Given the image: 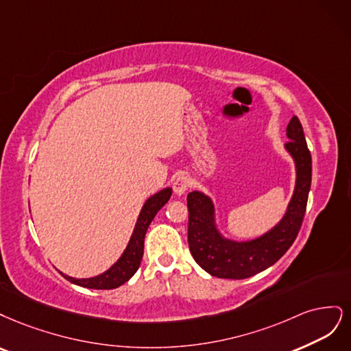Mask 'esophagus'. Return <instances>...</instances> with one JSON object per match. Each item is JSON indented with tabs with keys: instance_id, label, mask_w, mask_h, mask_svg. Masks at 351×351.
<instances>
[{
	"instance_id": "esophagus-1",
	"label": "esophagus",
	"mask_w": 351,
	"mask_h": 351,
	"mask_svg": "<svg viewBox=\"0 0 351 351\" xmlns=\"http://www.w3.org/2000/svg\"><path fill=\"white\" fill-rule=\"evenodd\" d=\"M189 185H191V180H189L188 176H185V175L176 176L175 180H173V191H175V194H176V195H182L184 192L189 188Z\"/></svg>"
}]
</instances>
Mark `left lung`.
Masks as SVG:
<instances>
[{
	"mask_svg": "<svg viewBox=\"0 0 351 351\" xmlns=\"http://www.w3.org/2000/svg\"><path fill=\"white\" fill-rule=\"evenodd\" d=\"M286 150L296 163V186L285 217L276 228L247 242L226 239L214 223L211 199L198 191L188 194V245L197 264L219 278L242 280L267 269L295 242L306 211L312 180V157L302 123L293 117L287 125Z\"/></svg>",
	"mask_w": 351,
	"mask_h": 351,
	"instance_id": "8db88e82",
	"label": "left lung"
}]
</instances>
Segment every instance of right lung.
<instances>
[{
    "mask_svg": "<svg viewBox=\"0 0 351 351\" xmlns=\"http://www.w3.org/2000/svg\"><path fill=\"white\" fill-rule=\"evenodd\" d=\"M171 195H172V189L166 188V189H162L160 192H157V194H154L153 197H150L145 201L125 252H123L118 261L108 271H105L104 274L92 277V278H73L62 273L61 274L69 281L74 282V285L86 287V289L110 290V289H117L122 286L123 282H127L135 274V271L138 269L141 264L143 254H144V237H145L147 229H149V226L154 219L157 211L166 204L169 198H171Z\"/></svg>",
    "mask_w": 351,
    "mask_h": 351,
    "instance_id": "right-lung-1",
    "label": "right lung"
}]
</instances>
